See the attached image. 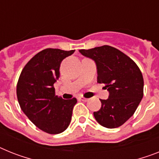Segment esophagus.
<instances>
[{
    "instance_id": "esophagus-1",
    "label": "esophagus",
    "mask_w": 159,
    "mask_h": 159,
    "mask_svg": "<svg viewBox=\"0 0 159 159\" xmlns=\"http://www.w3.org/2000/svg\"><path fill=\"white\" fill-rule=\"evenodd\" d=\"M79 99H80V100H82V101H84V102H86V101H88V100H89V98H84V97H82V96H81V97H79Z\"/></svg>"
}]
</instances>
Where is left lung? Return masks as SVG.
I'll list each match as a JSON object with an SVG mask.
<instances>
[{"instance_id": "left-lung-1", "label": "left lung", "mask_w": 159, "mask_h": 159, "mask_svg": "<svg viewBox=\"0 0 159 159\" xmlns=\"http://www.w3.org/2000/svg\"><path fill=\"white\" fill-rule=\"evenodd\" d=\"M79 52L95 62L97 82L105 84L109 92L107 99H100L102 106L94 112V118L107 129L120 127L134 114L143 97L141 70L131 58L108 45Z\"/></svg>"}]
</instances>
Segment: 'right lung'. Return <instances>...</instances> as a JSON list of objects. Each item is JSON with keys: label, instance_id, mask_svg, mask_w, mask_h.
Masks as SVG:
<instances>
[{"label": "right lung", "instance_id": "right-lung-1", "mask_svg": "<svg viewBox=\"0 0 159 159\" xmlns=\"http://www.w3.org/2000/svg\"><path fill=\"white\" fill-rule=\"evenodd\" d=\"M75 50L47 48L29 61L20 74L17 97L21 109L36 127L58 134L69 127L75 98L63 99L55 94L61 61Z\"/></svg>", "mask_w": 159, "mask_h": 159}]
</instances>
